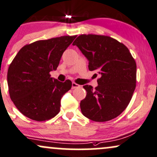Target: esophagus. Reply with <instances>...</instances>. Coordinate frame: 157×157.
I'll use <instances>...</instances> for the list:
<instances>
[{"label":"esophagus","instance_id":"1","mask_svg":"<svg viewBox=\"0 0 157 157\" xmlns=\"http://www.w3.org/2000/svg\"><path fill=\"white\" fill-rule=\"evenodd\" d=\"M80 85L77 84L76 82H72V85H71V88H72V89H75V88H79V87H80Z\"/></svg>","mask_w":157,"mask_h":157}]
</instances>
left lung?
I'll list each match as a JSON object with an SVG mask.
<instances>
[{"instance_id":"1","label":"left lung","mask_w":157,"mask_h":157,"mask_svg":"<svg viewBox=\"0 0 157 157\" xmlns=\"http://www.w3.org/2000/svg\"><path fill=\"white\" fill-rule=\"evenodd\" d=\"M88 60V69L101 77L98 86H84L87 94L80 101L82 115L104 122L116 118L126 108L135 91L137 65L129 49L108 36L80 35L73 42Z\"/></svg>"}]
</instances>
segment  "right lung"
<instances>
[{"label":"right lung","mask_w":157,"mask_h":157,"mask_svg":"<svg viewBox=\"0 0 157 157\" xmlns=\"http://www.w3.org/2000/svg\"><path fill=\"white\" fill-rule=\"evenodd\" d=\"M77 36H62L25 45L9 65V92L17 108L36 121L50 120L60 112V99L71 88L51 77L63 52Z\"/></svg>","instance_id":"right-lung-1"}]
</instances>
